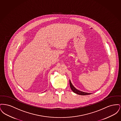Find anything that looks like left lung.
<instances>
[{"label":"left lung","mask_w":121,"mask_h":121,"mask_svg":"<svg viewBox=\"0 0 121 121\" xmlns=\"http://www.w3.org/2000/svg\"><path fill=\"white\" fill-rule=\"evenodd\" d=\"M69 83H70V87H71L72 90L74 93H76L77 94L80 95H90V94H92V93L83 92H82V91H81L80 90H78L77 89H76L75 88L74 86L73 85L72 83L71 82L70 80H69Z\"/></svg>","instance_id":"obj_1"}]
</instances>
